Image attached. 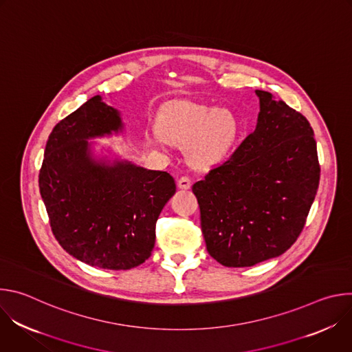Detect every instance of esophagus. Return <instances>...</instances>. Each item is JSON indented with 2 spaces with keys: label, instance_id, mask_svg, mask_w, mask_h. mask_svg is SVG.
<instances>
[{
  "label": "esophagus",
  "instance_id": "esophagus-1",
  "mask_svg": "<svg viewBox=\"0 0 352 352\" xmlns=\"http://www.w3.org/2000/svg\"><path fill=\"white\" fill-rule=\"evenodd\" d=\"M190 185H192V181H190L189 177L184 175L178 179V188H181V189H189Z\"/></svg>",
  "mask_w": 352,
  "mask_h": 352
}]
</instances>
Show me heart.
Returning a JSON list of instances; mask_svg holds the SVG:
<instances>
[{"label": "heart", "instance_id": "b5f03b06", "mask_svg": "<svg viewBox=\"0 0 352 352\" xmlns=\"http://www.w3.org/2000/svg\"><path fill=\"white\" fill-rule=\"evenodd\" d=\"M162 133L156 142L166 140L186 146L190 162L202 168L223 162L231 152L239 133L232 113L224 109H209L192 103H181L170 109L160 124Z\"/></svg>", "mask_w": 352, "mask_h": 352}]
</instances>
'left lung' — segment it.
<instances>
[{"label": "left lung", "mask_w": 352, "mask_h": 352, "mask_svg": "<svg viewBox=\"0 0 352 352\" xmlns=\"http://www.w3.org/2000/svg\"><path fill=\"white\" fill-rule=\"evenodd\" d=\"M256 129L192 186L208 252L226 267L283 255L302 232L320 179L309 121L256 90Z\"/></svg>", "instance_id": "left-lung-1"}]
</instances>
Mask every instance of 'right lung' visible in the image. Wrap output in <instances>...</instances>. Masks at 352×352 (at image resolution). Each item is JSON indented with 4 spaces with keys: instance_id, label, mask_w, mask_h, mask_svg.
<instances>
[{
    "instance_id": "1",
    "label": "right lung",
    "mask_w": 352,
    "mask_h": 352,
    "mask_svg": "<svg viewBox=\"0 0 352 352\" xmlns=\"http://www.w3.org/2000/svg\"><path fill=\"white\" fill-rule=\"evenodd\" d=\"M121 128L118 111L91 97L53 128L38 174L58 243L80 262L107 270H129L150 258L157 219L175 193L167 171L89 156L87 139Z\"/></svg>"
}]
</instances>
